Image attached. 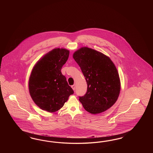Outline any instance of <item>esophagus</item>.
Returning a JSON list of instances; mask_svg holds the SVG:
<instances>
[{
  "label": "esophagus",
  "mask_w": 153,
  "mask_h": 153,
  "mask_svg": "<svg viewBox=\"0 0 153 153\" xmlns=\"http://www.w3.org/2000/svg\"><path fill=\"white\" fill-rule=\"evenodd\" d=\"M71 87H72V89H73L74 90H75V88H76V85H72V86H71Z\"/></svg>",
  "instance_id": "34e87169"
}]
</instances>
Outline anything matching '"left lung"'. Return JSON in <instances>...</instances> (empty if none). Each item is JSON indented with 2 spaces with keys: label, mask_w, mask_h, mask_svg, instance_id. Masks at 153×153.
Returning a JSON list of instances; mask_svg holds the SVG:
<instances>
[{
  "label": "left lung",
  "mask_w": 153,
  "mask_h": 153,
  "mask_svg": "<svg viewBox=\"0 0 153 153\" xmlns=\"http://www.w3.org/2000/svg\"><path fill=\"white\" fill-rule=\"evenodd\" d=\"M88 88L79 97L84 109L91 114L105 111L116 102L120 92L119 74L111 59L102 53L83 47L74 54Z\"/></svg>",
  "instance_id": "left-lung-1"
}]
</instances>
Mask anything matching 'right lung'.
<instances>
[{"label":"right lung","instance_id":"add662e5","mask_svg":"<svg viewBox=\"0 0 153 153\" xmlns=\"http://www.w3.org/2000/svg\"><path fill=\"white\" fill-rule=\"evenodd\" d=\"M70 51L54 49L37 62L29 79V91L33 102L42 110L60 109L74 91L61 72Z\"/></svg>","mask_w":153,"mask_h":153}]
</instances>
